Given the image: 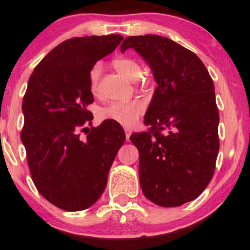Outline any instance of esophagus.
<instances>
[{
  "label": "esophagus",
  "instance_id": "34e87169",
  "mask_svg": "<svg viewBox=\"0 0 250 250\" xmlns=\"http://www.w3.org/2000/svg\"><path fill=\"white\" fill-rule=\"evenodd\" d=\"M125 140L129 141V137H130V135H131V130L129 128H125Z\"/></svg>",
  "mask_w": 250,
  "mask_h": 250
}]
</instances>
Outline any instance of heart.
<instances>
[{"label":"heart","instance_id":"heart-1","mask_svg":"<svg viewBox=\"0 0 250 250\" xmlns=\"http://www.w3.org/2000/svg\"><path fill=\"white\" fill-rule=\"evenodd\" d=\"M114 68L125 75L131 81H136L142 74V68L140 63L129 57H117L113 61ZM102 65L96 63L91 67L89 71V83H90V90L94 94H97L100 90V80H101ZM145 111V104L139 100L129 102H115L109 107L104 108L101 113V117L105 120H113L120 125H129L136 122V120L142 115Z\"/></svg>","mask_w":250,"mask_h":250}]
</instances>
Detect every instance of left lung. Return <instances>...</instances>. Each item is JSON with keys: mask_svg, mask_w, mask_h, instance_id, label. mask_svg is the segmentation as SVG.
I'll return each instance as SVG.
<instances>
[{"mask_svg": "<svg viewBox=\"0 0 250 250\" xmlns=\"http://www.w3.org/2000/svg\"><path fill=\"white\" fill-rule=\"evenodd\" d=\"M133 49L156 82L145 115L148 133L130 141L140 155L145 196L161 207L196 199L210 182L219 153V110L213 80L196 54L165 36H129L121 53ZM166 128V137L159 133Z\"/></svg>", "mask_w": 250, "mask_h": 250, "instance_id": "1", "label": "left lung"}]
</instances>
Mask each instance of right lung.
Listing matches in <instances>:
<instances>
[{
	"instance_id": "obj_1",
	"label": "right lung",
	"mask_w": 250,
	"mask_h": 250,
	"mask_svg": "<svg viewBox=\"0 0 250 250\" xmlns=\"http://www.w3.org/2000/svg\"><path fill=\"white\" fill-rule=\"evenodd\" d=\"M123 36L74 37L43 57L28 81L22 103L21 140L39 193L56 207L79 211L100 199L125 134L117 122L80 129L93 120L89 71L113 53ZM87 128H83L84 130Z\"/></svg>"
}]
</instances>
